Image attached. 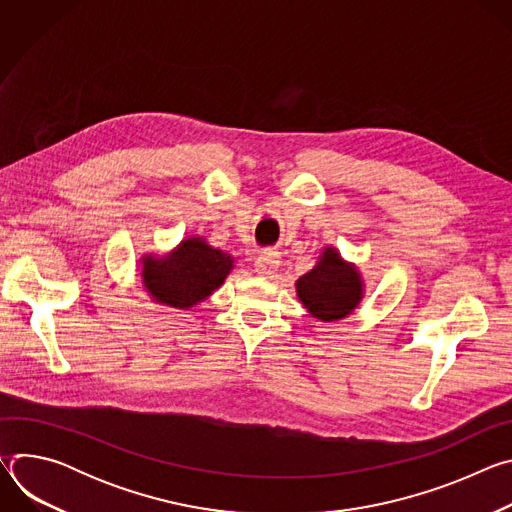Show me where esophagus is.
Wrapping results in <instances>:
<instances>
[{"instance_id":"esophagus-1","label":"esophagus","mask_w":512,"mask_h":512,"mask_svg":"<svg viewBox=\"0 0 512 512\" xmlns=\"http://www.w3.org/2000/svg\"><path fill=\"white\" fill-rule=\"evenodd\" d=\"M255 269L259 275L263 277H271L277 269H279V257L275 253H263L257 261H255Z\"/></svg>"}]
</instances>
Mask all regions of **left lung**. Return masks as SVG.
Listing matches in <instances>:
<instances>
[{
	"label": "left lung",
	"instance_id": "1",
	"mask_svg": "<svg viewBox=\"0 0 512 512\" xmlns=\"http://www.w3.org/2000/svg\"><path fill=\"white\" fill-rule=\"evenodd\" d=\"M296 294L312 318L338 322L360 306L364 279L356 263L346 261L336 247L326 245L316 265L298 277Z\"/></svg>",
	"mask_w": 512,
	"mask_h": 512
}]
</instances>
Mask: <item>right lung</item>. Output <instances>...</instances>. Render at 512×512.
<instances>
[{
  "label": "right lung",
  "instance_id": "1",
  "mask_svg": "<svg viewBox=\"0 0 512 512\" xmlns=\"http://www.w3.org/2000/svg\"><path fill=\"white\" fill-rule=\"evenodd\" d=\"M235 267V257L208 245L200 235L184 237L164 255L139 257V277L154 304L190 310L225 283Z\"/></svg>",
  "mask_w": 512,
  "mask_h": 512
}]
</instances>
